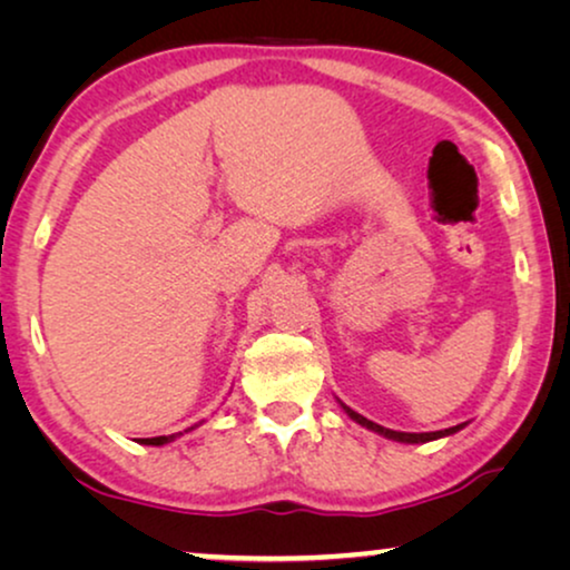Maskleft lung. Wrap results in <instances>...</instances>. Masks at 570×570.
<instances>
[{
	"label": "left lung",
	"mask_w": 570,
	"mask_h": 570,
	"mask_svg": "<svg viewBox=\"0 0 570 570\" xmlns=\"http://www.w3.org/2000/svg\"><path fill=\"white\" fill-rule=\"evenodd\" d=\"M342 410H345L347 415L355 420V423H361V425L368 428V431L379 433V435H386V439H392V441H402V443H425V441H435V439H443V435H451V433L462 431V428H464V425H454V428H446V431H433V433H402V431H389V428L379 425V423H371L368 417L357 415L355 410L345 407V404H342Z\"/></svg>",
	"instance_id": "1"
}]
</instances>
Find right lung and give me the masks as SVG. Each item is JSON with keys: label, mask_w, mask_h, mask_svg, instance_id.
Returning <instances> with one entry per match:
<instances>
[{"label": "right lung", "mask_w": 570, "mask_h": 570, "mask_svg": "<svg viewBox=\"0 0 570 570\" xmlns=\"http://www.w3.org/2000/svg\"><path fill=\"white\" fill-rule=\"evenodd\" d=\"M176 435H181V433H174V435H158V439H142L139 443H147V446H163V443L174 441Z\"/></svg>", "instance_id": "1"}]
</instances>
